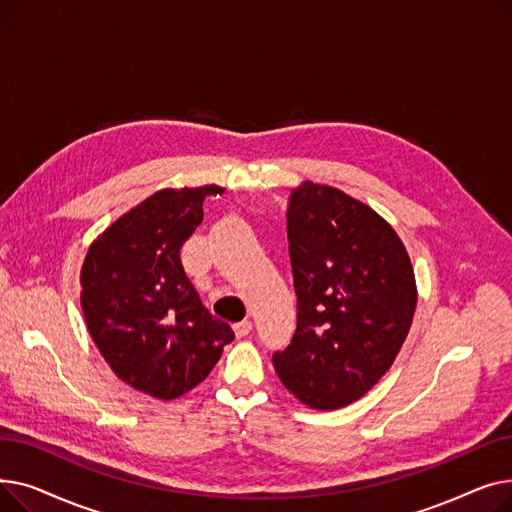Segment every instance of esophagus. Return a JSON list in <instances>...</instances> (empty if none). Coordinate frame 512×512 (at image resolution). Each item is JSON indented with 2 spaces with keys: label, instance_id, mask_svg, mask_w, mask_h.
<instances>
[{
  "label": "esophagus",
  "instance_id": "obj_1",
  "mask_svg": "<svg viewBox=\"0 0 512 512\" xmlns=\"http://www.w3.org/2000/svg\"><path fill=\"white\" fill-rule=\"evenodd\" d=\"M251 330H253V321H251V319H242V321H238V324H234V334H236V338L249 336Z\"/></svg>",
  "mask_w": 512,
  "mask_h": 512
}]
</instances>
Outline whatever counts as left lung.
Returning a JSON list of instances; mask_svg holds the SVG:
<instances>
[{
    "mask_svg": "<svg viewBox=\"0 0 512 512\" xmlns=\"http://www.w3.org/2000/svg\"><path fill=\"white\" fill-rule=\"evenodd\" d=\"M286 218L297 332L274 367L303 405L342 409L382 380L407 340L413 265L382 215L340 188L305 180Z\"/></svg>",
    "mask_w": 512,
    "mask_h": 512,
    "instance_id": "8db88e82",
    "label": "left lung"
}]
</instances>
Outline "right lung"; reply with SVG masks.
<instances>
[{
    "mask_svg": "<svg viewBox=\"0 0 512 512\" xmlns=\"http://www.w3.org/2000/svg\"><path fill=\"white\" fill-rule=\"evenodd\" d=\"M224 188H161L93 242L80 270V307L101 357L130 388L174 400L201 384L234 332L188 282L180 249Z\"/></svg>",
    "mask_w": 512,
    "mask_h": 512,
    "instance_id": "right-lung-1",
    "label": "right lung"
}]
</instances>
